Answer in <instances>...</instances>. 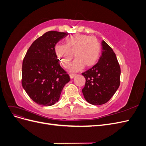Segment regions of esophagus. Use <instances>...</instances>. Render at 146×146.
<instances>
[{
    "instance_id": "34e87169",
    "label": "esophagus",
    "mask_w": 146,
    "mask_h": 146,
    "mask_svg": "<svg viewBox=\"0 0 146 146\" xmlns=\"http://www.w3.org/2000/svg\"><path fill=\"white\" fill-rule=\"evenodd\" d=\"M75 76H76V74H70V78H73Z\"/></svg>"
}]
</instances>
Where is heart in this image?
I'll return each instance as SVG.
<instances>
[{"mask_svg":"<svg viewBox=\"0 0 146 146\" xmlns=\"http://www.w3.org/2000/svg\"><path fill=\"white\" fill-rule=\"evenodd\" d=\"M101 44L98 39L86 35H76L66 39L65 46L56 44L55 53L61 64L64 68L69 67L74 54L70 71L76 72L95 65L101 54Z\"/></svg>","mask_w":146,"mask_h":146,"instance_id":"obj_1","label":"heart"}]
</instances>
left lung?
Returning <instances> with one entry per match:
<instances>
[{"label": "left lung", "instance_id": "1", "mask_svg": "<svg viewBox=\"0 0 146 146\" xmlns=\"http://www.w3.org/2000/svg\"><path fill=\"white\" fill-rule=\"evenodd\" d=\"M102 46L98 62L82 74L86 79L82 90L84 98L94 105L107 103L120 85L121 68L115 53L105 41H102Z\"/></svg>", "mask_w": 146, "mask_h": 146}]
</instances>
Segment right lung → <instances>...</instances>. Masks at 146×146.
Listing matches in <instances>:
<instances>
[{"label":"right lung","mask_w":146,"mask_h":146,"mask_svg":"<svg viewBox=\"0 0 146 146\" xmlns=\"http://www.w3.org/2000/svg\"><path fill=\"white\" fill-rule=\"evenodd\" d=\"M68 34L56 31L45 33L32 43L24 58L22 85L32 100L40 105L57 102L70 80L55 53L56 44Z\"/></svg>","instance_id":"add662e5"}]
</instances>
